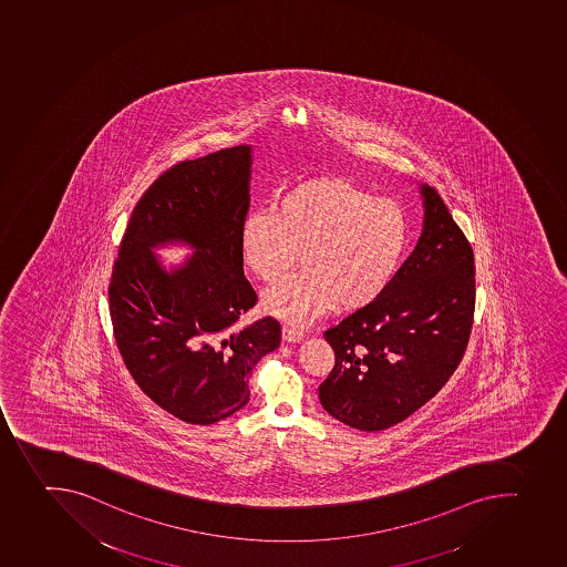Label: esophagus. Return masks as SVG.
<instances>
[{"label": "esophagus", "mask_w": 567, "mask_h": 567, "mask_svg": "<svg viewBox=\"0 0 567 567\" xmlns=\"http://www.w3.org/2000/svg\"><path fill=\"white\" fill-rule=\"evenodd\" d=\"M281 338H284V342L297 343L303 340V332L298 331L295 327H284L281 329Z\"/></svg>", "instance_id": "34e87169"}]
</instances>
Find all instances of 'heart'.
Segmentation results:
<instances>
[{"instance_id":"1","label":"heart","mask_w":567,"mask_h":567,"mask_svg":"<svg viewBox=\"0 0 567 567\" xmlns=\"http://www.w3.org/2000/svg\"><path fill=\"white\" fill-rule=\"evenodd\" d=\"M411 247V221L402 205L374 198L351 179H306L280 194L275 213L252 210L240 227L247 269L276 284L261 298L264 311L292 326L337 309L373 306L396 280Z\"/></svg>"}]
</instances>
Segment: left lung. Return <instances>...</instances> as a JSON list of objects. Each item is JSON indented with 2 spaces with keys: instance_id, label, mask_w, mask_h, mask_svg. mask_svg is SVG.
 <instances>
[{
  "instance_id": "8db88e82",
  "label": "left lung",
  "mask_w": 567,
  "mask_h": 567,
  "mask_svg": "<svg viewBox=\"0 0 567 567\" xmlns=\"http://www.w3.org/2000/svg\"><path fill=\"white\" fill-rule=\"evenodd\" d=\"M422 235L396 280L373 306L326 331L334 368L318 388L327 413L382 431L433 399L458 368L475 312L470 241L427 184Z\"/></svg>"
}]
</instances>
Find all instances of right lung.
Returning a JSON list of instances; mask_svg holds the SVG:
<instances>
[{
	"instance_id": "obj_1",
	"label": "right lung",
	"mask_w": 567,
	"mask_h": 567,
	"mask_svg": "<svg viewBox=\"0 0 567 567\" xmlns=\"http://www.w3.org/2000/svg\"><path fill=\"white\" fill-rule=\"evenodd\" d=\"M252 147L224 148L168 168L140 198L109 287L123 362L148 399L187 424L210 425L249 402V377L280 346V323L241 326L256 292L244 276L240 227ZM194 255L165 267L155 250Z\"/></svg>"
}]
</instances>
